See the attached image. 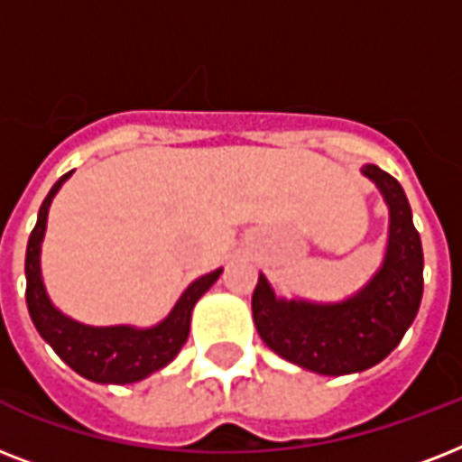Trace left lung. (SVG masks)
<instances>
[{
  "label": "left lung",
  "instance_id": "obj_1",
  "mask_svg": "<svg viewBox=\"0 0 462 462\" xmlns=\"http://www.w3.org/2000/svg\"><path fill=\"white\" fill-rule=\"evenodd\" d=\"M362 172L379 187L391 213L386 256L372 281L336 304L278 300L266 275H259L252 295L261 340L282 359L326 376L365 372L386 359L422 302V242L408 196L381 167L365 165Z\"/></svg>",
  "mask_w": 462,
  "mask_h": 462
}]
</instances>
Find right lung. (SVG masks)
Wrapping results in <instances>:
<instances>
[{
	"label": "right lung",
	"instance_id": "obj_1",
	"mask_svg": "<svg viewBox=\"0 0 462 462\" xmlns=\"http://www.w3.org/2000/svg\"><path fill=\"white\" fill-rule=\"evenodd\" d=\"M71 177L54 181L50 194L40 206L38 223L32 227L25 249V304L31 311L35 328L45 343H50L57 355L67 362L83 379L96 383H134L151 376L153 372L170 365L181 345L187 343L189 326L194 304L210 290V285L220 278L223 268L213 273L201 275L189 285L172 311L153 328H134V326H86L69 319L50 302L40 275V246L45 237L47 210L54 194Z\"/></svg>",
	"mask_w": 462,
	"mask_h": 462
}]
</instances>
